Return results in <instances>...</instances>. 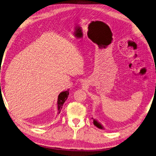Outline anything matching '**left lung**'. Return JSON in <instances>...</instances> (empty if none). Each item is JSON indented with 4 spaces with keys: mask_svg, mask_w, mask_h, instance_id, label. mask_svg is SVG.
<instances>
[{
    "mask_svg": "<svg viewBox=\"0 0 156 156\" xmlns=\"http://www.w3.org/2000/svg\"><path fill=\"white\" fill-rule=\"evenodd\" d=\"M92 119H93V118H92ZM93 124H94V125L96 127H98V128H99V129H104V128H103V127L102 126L101 124L99 122H98L96 119H93Z\"/></svg>",
    "mask_w": 156,
    "mask_h": 156,
    "instance_id": "1",
    "label": "left lung"
}]
</instances>
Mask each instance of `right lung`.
Returning <instances> with one entry per match:
<instances>
[{"label":"right lung","instance_id":"1","mask_svg":"<svg viewBox=\"0 0 156 156\" xmlns=\"http://www.w3.org/2000/svg\"><path fill=\"white\" fill-rule=\"evenodd\" d=\"M69 90L67 89V91H62L59 93V95L58 96V99H57V109H58V115L60 113L62 109V107L64 104L65 101L67 99V98L69 94Z\"/></svg>","mask_w":156,"mask_h":156}]
</instances>
